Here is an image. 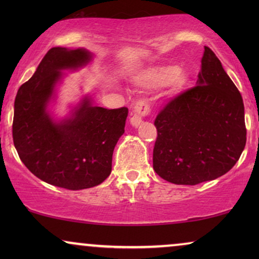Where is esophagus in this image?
Masks as SVG:
<instances>
[{
    "label": "esophagus",
    "instance_id": "1",
    "mask_svg": "<svg viewBox=\"0 0 259 259\" xmlns=\"http://www.w3.org/2000/svg\"><path fill=\"white\" fill-rule=\"evenodd\" d=\"M151 112V107L150 104L146 100H139L134 105V111H133V115L131 116V123L134 127H138L143 122V118L150 114Z\"/></svg>",
    "mask_w": 259,
    "mask_h": 259
}]
</instances>
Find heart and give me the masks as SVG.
I'll use <instances>...</instances> for the list:
<instances>
[{
	"instance_id": "heart-1",
	"label": "heart",
	"mask_w": 259,
	"mask_h": 259,
	"mask_svg": "<svg viewBox=\"0 0 259 259\" xmlns=\"http://www.w3.org/2000/svg\"><path fill=\"white\" fill-rule=\"evenodd\" d=\"M139 84L147 88H158L171 84L175 91H180L187 83V74L178 70L176 66L154 68L140 77Z\"/></svg>"
}]
</instances>
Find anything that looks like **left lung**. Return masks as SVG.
Returning a JSON list of instances; mask_svg holds the SVG:
<instances>
[{"mask_svg": "<svg viewBox=\"0 0 259 259\" xmlns=\"http://www.w3.org/2000/svg\"><path fill=\"white\" fill-rule=\"evenodd\" d=\"M197 86L171 99L154 120L153 168L177 185H197L231 169L246 144L238 88L208 47Z\"/></svg>", "mask_w": 259, "mask_h": 259, "instance_id": "left-lung-1", "label": "left lung"}]
</instances>
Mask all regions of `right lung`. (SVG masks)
<instances>
[{"instance_id": "right-lung-1", "label": "right lung", "mask_w": 259, "mask_h": 259, "mask_svg": "<svg viewBox=\"0 0 259 259\" xmlns=\"http://www.w3.org/2000/svg\"><path fill=\"white\" fill-rule=\"evenodd\" d=\"M84 49H49L36 72L17 91L13 140L19 157L38 179L67 190L101 184L112 171V155L125 132L127 107L106 109L88 99L72 119L54 122L46 112L61 69L90 61Z\"/></svg>"}]
</instances>
